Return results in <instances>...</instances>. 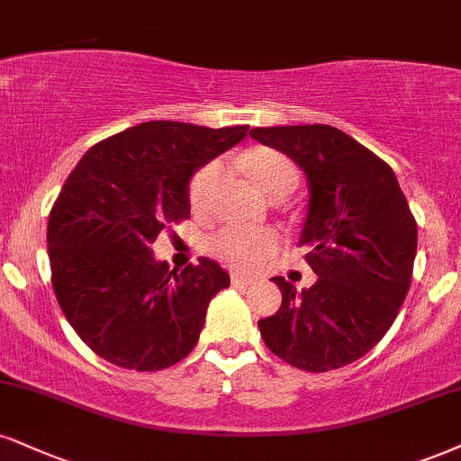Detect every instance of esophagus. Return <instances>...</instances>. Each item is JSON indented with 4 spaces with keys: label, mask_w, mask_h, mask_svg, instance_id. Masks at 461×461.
Listing matches in <instances>:
<instances>
[{
    "label": "esophagus",
    "mask_w": 461,
    "mask_h": 461,
    "mask_svg": "<svg viewBox=\"0 0 461 461\" xmlns=\"http://www.w3.org/2000/svg\"><path fill=\"white\" fill-rule=\"evenodd\" d=\"M230 280H232V284H235V286H249V284H254L252 277H246L241 274H232Z\"/></svg>",
    "instance_id": "34e87169"
}]
</instances>
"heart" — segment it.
<instances>
[{
	"mask_svg": "<svg viewBox=\"0 0 461 461\" xmlns=\"http://www.w3.org/2000/svg\"><path fill=\"white\" fill-rule=\"evenodd\" d=\"M235 162L246 168L267 196H277L282 192H293L297 187L299 173L294 164L284 153L271 147H254L240 153ZM224 164L220 160L207 162L194 173L187 185V198L198 215L213 212L218 198ZM280 235L269 229H243V226H224L209 237L207 249L220 260L241 271H257L280 249Z\"/></svg>",
	"mask_w": 461,
	"mask_h": 461,
	"instance_id": "obj_1",
	"label": "heart"
}]
</instances>
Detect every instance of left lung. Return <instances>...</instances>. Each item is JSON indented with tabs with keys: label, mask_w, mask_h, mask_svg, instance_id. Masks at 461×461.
<instances>
[{
	"label": "left lung",
	"mask_w": 461,
	"mask_h": 461,
	"mask_svg": "<svg viewBox=\"0 0 461 461\" xmlns=\"http://www.w3.org/2000/svg\"><path fill=\"white\" fill-rule=\"evenodd\" d=\"M249 136L286 153L308 177L299 246L318 276L301 293L274 277L282 305L260 318V335L305 372L348 366L383 339L411 288L417 221L404 192L387 162L333 126L254 128Z\"/></svg>",
	"instance_id": "1"
}]
</instances>
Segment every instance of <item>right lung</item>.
Instances as JSON below:
<instances>
[{
    "instance_id": "right-lung-1",
    "label": "right lung",
    "mask_w": 461,
    "mask_h": 461,
    "mask_svg": "<svg viewBox=\"0 0 461 461\" xmlns=\"http://www.w3.org/2000/svg\"><path fill=\"white\" fill-rule=\"evenodd\" d=\"M246 132L147 122L95 143L66 179L49 215L50 282L68 322L102 359L156 372L196 346L209 301L230 277L209 258L170 271L151 243L190 218L194 170Z\"/></svg>"
}]
</instances>
